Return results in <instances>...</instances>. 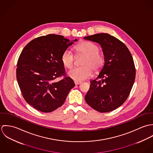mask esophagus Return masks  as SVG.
I'll return each instance as SVG.
<instances>
[{
    "instance_id": "esophagus-1",
    "label": "esophagus",
    "mask_w": 153,
    "mask_h": 153,
    "mask_svg": "<svg viewBox=\"0 0 153 153\" xmlns=\"http://www.w3.org/2000/svg\"><path fill=\"white\" fill-rule=\"evenodd\" d=\"M74 83H75V85H79V84H81V82L75 81H74Z\"/></svg>"
}]
</instances>
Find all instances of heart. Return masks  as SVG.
<instances>
[{
	"label": "heart",
	"instance_id": "1",
	"mask_svg": "<svg viewBox=\"0 0 153 153\" xmlns=\"http://www.w3.org/2000/svg\"><path fill=\"white\" fill-rule=\"evenodd\" d=\"M78 54L85 55L82 61V66L75 67L68 72V76L72 79L81 81L88 78L92 74L93 69L95 72L100 71L105 63L104 55L99 52V47L92 42L84 41L75 46ZM62 64L67 68H71L75 61V55L69 49H66L61 56Z\"/></svg>",
	"mask_w": 153,
	"mask_h": 153
}]
</instances>
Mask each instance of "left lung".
I'll list each match as a JSON object with an SVG mask.
<instances>
[{"label":"left lung","instance_id":"left-lung-1","mask_svg":"<svg viewBox=\"0 0 153 153\" xmlns=\"http://www.w3.org/2000/svg\"><path fill=\"white\" fill-rule=\"evenodd\" d=\"M84 38L100 44L105 58L104 65L98 76L90 81L85 100L98 112L113 111L126 101L135 81V68L131 53L125 44L108 33H97Z\"/></svg>","mask_w":153,"mask_h":153}]
</instances>
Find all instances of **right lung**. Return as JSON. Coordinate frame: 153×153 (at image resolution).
Segmentation results:
<instances>
[{"instance_id": "right-lung-1", "label": "right lung", "mask_w": 153, "mask_h": 153, "mask_svg": "<svg viewBox=\"0 0 153 153\" xmlns=\"http://www.w3.org/2000/svg\"><path fill=\"white\" fill-rule=\"evenodd\" d=\"M77 41L49 34L33 39L23 49L17 63L16 78L24 99L35 109L43 112L57 109L75 87L73 80L66 76L61 56ZM62 76L65 78L58 82L57 78Z\"/></svg>"}]
</instances>
